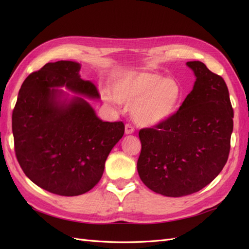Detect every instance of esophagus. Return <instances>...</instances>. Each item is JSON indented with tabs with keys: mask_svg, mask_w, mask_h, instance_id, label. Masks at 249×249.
<instances>
[{
	"mask_svg": "<svg viewBox=\"0 0 249 249\" xmlns=\"http://www.w3.org/2000/svg\"><path fill=\"white\" fill-rule=\"evenodd\" d=\"M134 131H135V128H134L133 126H131L130 124H126V125H125V134H126V135L133 134Z\"/></svg>",
	"mask_w": 249,
	"mask_h": 249,
	"instance_id": "34e87169",
	"label": "esophagus"
}]
</instances>
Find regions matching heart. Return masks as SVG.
Listing matches in <instances>:
<instances>
[{"label":"heart","mask_w":249,"mask_h":249,"mask_svg":"<svg viewBox=\"0 0 249 249\" xmlns=\"http://www.w3.org/2000/svg\"><path fill=\"white\" fill-rule=\"evenodd\" d=\"M111 93L105 95L109 103L131 106V114L142 126H154L169 120L182 100V88L171 78L152 71H129L115 79Z\"/></svg>","instance_id":"heart-1"}]
</instances>
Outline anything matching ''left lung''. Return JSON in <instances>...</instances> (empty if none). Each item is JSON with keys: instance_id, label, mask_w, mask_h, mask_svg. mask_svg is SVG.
Listing matches in <instances>:
<instances>
[{"instance_id": "obj_1", "label": "left lung", "mask_w": 249, "mask_h": 249, "mask_svg": "<svg viewBox=\"0 0 249 249\" xmlns=\"http://www.w3.org/2000/svg\"><path fill=\"white\" fill-rule=\"evenodd\" d=\"M196 81L170 119L139 131L137 162L141 181L153 192L183 197L199 192L228 160L233 109L225 80L202 62L192 61Z\"/></svg>"}]
</instances>
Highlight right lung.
Returning <instances> with one entry per match:
<instances>
[{
	"label": "right lung",
	"mask_w": 249,
	"mask_h": 249,
	"mask_svg": "<svg viewBox=\"0 0 249 249\" xmlns=\"http://www.w3.org/2000/svg\"><path fill=\"white\" fill-rule=\"evenodd\" d=\"M71 61L47 63L23 81L13 111L15 153L25 176L52 194L79 196L102 178L105 162L123 137V122H103L80 96L99 98Z\"/></svg>",
	"instance_id": "right-lung-1"
}]
</instances>
